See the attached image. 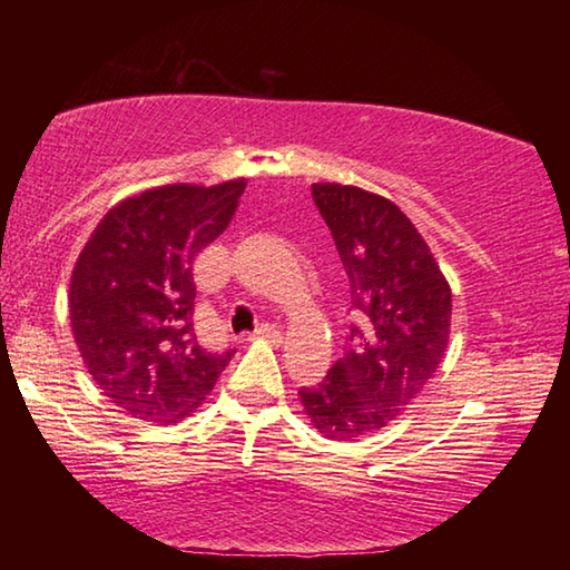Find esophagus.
Instances as JSON below:
<instances>
[{
    "mask_svg": "<svg viewBox=\"0 0 570 570\" xmlns=\"http://www.w3.org/2000/svg\"><path fill=\"white\" fill-rule=\"evenodd\" d=\"M254 340H266V342L278 344V342H282V332H278L274 324H264V326H258V330H256Z\"/></svg>",
    "mask_w": 570,
    "mask_h": 570,
    "instance_id": "obj_1",
    "label": "esophagus"
}]
</instances>
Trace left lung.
<instances>
[{
  "label": "left lung",
  "mask_w": 570,
  "mask_h": 570,
  "mask_svg": "<svg viewBox=\"0 0 570 570\" xmlns=\"http://www.w3.org/2000/svg\"><path fill=\"white\" fill-rule=\"evenodd\" d=\"M314 204L350 276V350L314 387L304 412L326 440H354L387 428L435 377L445 360L452 292L412 220L356 186L314 183Z\"/></svg>",
  "instance_id": "left-lung-1"
}]
</instances>
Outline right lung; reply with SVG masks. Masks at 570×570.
Listing matches in <instances>:
<instances>
[{
    "label": "right lung",
    "instance_id": "right-lung-1",
    "mask_svg": "<svg viewBox=\"0 0 570 570\" xmlns=\"http://www.w3.org/2000/svg\"><path fill=\"white\" fill-rule=\"evenodd\" d=\"M244 178L173 183L112 206L80 250L70 278L77 350L105 397L153 424L204 404L234 356L193 332V258L234 218Z\"/></svg>",
    "mask_w": 570,
    "mask_h": 570
}]
</instances>
